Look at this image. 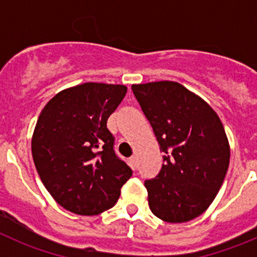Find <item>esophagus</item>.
<instances>
[{
    "label": "esophagus",
    "mask_w": 257,
    "mask_h": 257,
    "mask_svg": "<svg viewBox=\"0 0 257 257\" xmlns=\"http://www.w3.org/2000/svg\"><path fill=\"white\" fill-rule=\"evenodd\" d=\"M130 165H131V167H133L134 170L138 169V158H136L135 156H133L130 158Z\"/></svg>",
    "instance_id": "obj_1"
}]
</instances>
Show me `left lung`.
I'll return each instance as SVG.
<instances>
[{
  "label": "left lung",
  "mask_w": 257,
  "mask_h": 257,
  "mask_svg": "<svg viewBox=\"0 0 257 257\" xmlns=\"http://www.w3.org/2000/svg\"><path fill=\"white\" fill-rule=\"evenodd\" d=\"M131 88L165 153L160 174L144 183L149 208L167 222L196 219L212 203L229 167L230 149L219 115L178 82Z\"/></svg>",
  "instance_id": "obj_1"
}]
</instances>
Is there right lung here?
<instances>
[{"label":"right lung","mask_w":257,"mask_h":257,"mask_svg":"<svg viewBox=\"0 0 257 257\" xmlns=\"http://www.w3.org/2000/svg\"><path fill=\"white\" fill-rule=\"evenodd\" d=\"M123 85L87 82L63 90L42 109L32 156L47 192L77 215L115 205L133 170L115 154L109 115L123 100Z\"/></svg>","instance_id":"1"}]
</instances>
